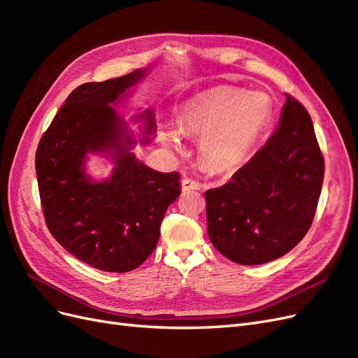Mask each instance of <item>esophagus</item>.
<instances>
[{"label": "esophagus", "instance_id": "obj_1", "mask_svg": "<svg viewBox=\"0 0 358 358\" xmlns=\"http://www.w3.org/2000/svg\"><path fill=\"white\" fill-rule=\"evenodd\" d=\"M201 188V183L194 180V179H189V178H185L182 180V191L183 192H188V191H199Z\"/></svg>", "mask_w": 358, "mask_h": 358}]
</instances>
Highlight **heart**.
I'll return each instance as SVG.
<instances>
[{
	"instance_id": "1",
	"label": "heart",
	"mask_w": 358,
	"mask_h": 358,
	"mask_svg": "<svg viewBox=\"0 0 358 358\" xmlns=\"http://www.w3.org/2000/svg\"><path fill=\"white\" fill-rule=\"evenodd\" d=\"M272 115L273 104L266 92L216 86L185 103L179 129L187 136H201L200 155L210 169L231 170L262 137ZM164 138L173 146L179 143L175 131Z\"/></svg>"
}]
</instances>
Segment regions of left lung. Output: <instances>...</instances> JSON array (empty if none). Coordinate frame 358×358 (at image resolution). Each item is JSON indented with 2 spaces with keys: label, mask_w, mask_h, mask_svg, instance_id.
I'll return each instance as SVG.
<instances>
[{
  "label": "left lung",
  "mask_w": 358,
  "mask_h": 358,
  "mask_svg": "<svg viewBox=\"0 0 358 358\" xmlns=\"http://www.w3.org/2000/svg\"><path fill=\"white\" fill-rule=\"evenodd\" d=\"M285 95L279 127L266 145L230 182L204 194L209 239L237 264L285 255L315 216L324 157L305 106Z\"/></svg>",
  "instance_id": "8db88e82"
}]
</instances>
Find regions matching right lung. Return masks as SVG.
Segmentation results:
<instances>
[{"label":"right lung","instance_id":"obj_1","mask_svg":"<svg viewBox=\"0 0 358 358\" xmlns=\"http://www.w3.org/2000/svg\"><path fill=\"white\" fill-rule=\"evenodd\" d=\"M145 74L136 70L78 86L36 152L38 192L50 234L71 255L103 272H129L154 252L166 210L180 194L178 171L152 170L129 152L136 142L110 106ZM137 119L145 121V134L155 133L152 110ZM90 152H111L115 167L109 180L94 182L85 175Z\"/></svg>","mask_w":358,"mask_h":358}]
</instances>
